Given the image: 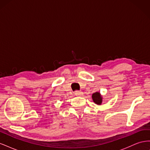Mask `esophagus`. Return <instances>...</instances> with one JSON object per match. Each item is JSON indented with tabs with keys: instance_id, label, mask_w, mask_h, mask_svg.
<instances>
[{
	"instance_id": "obj_1",
	"label": "esophagus",
	"mask_w": 150,
	"mask_h": 150,
	"mask_svg": "<svg viewBox=\"0 0 150 150\" xmlns=\"http://www.w3.org/2000/svg\"><path fill=\"white\" fill-rule=\"evenodd\" d=\"M74 94L76 96H81V95H83V93L82 91H76L74 92Z\"/></svg>"
}]
</instances>
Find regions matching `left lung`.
<instances>
[{
    "instance_id": "left-lung-1",
    "label": "left lung",
    "mask_w": 150,
    "mask_h": 150,
    "mask_svg": "<svg viewBox=\"0 0 150 150\" xmlns=\"http://www.w3.org/2000/svg\"><path fill=\"white\" fill-rule=\"evenodd\" d=\"M92 98H93V101L97 104H101L102 103V97L101 96L100 93L96 92L93 94L92 95Z\"/></svg>"
}]
</instances>
